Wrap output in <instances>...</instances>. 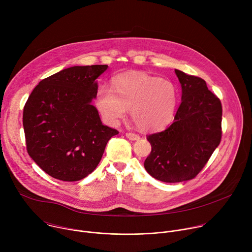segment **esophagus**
Segmentation results:
<instances>
[{
    "label": "esophagus",
    "mask_w": 252,
    "mask_h": 252,
    "mask_svg": "<svg viewBox=\"0 0 252 252\" xmlns=\"http://www.w3.org/2000/svg\"><path fill=\"white\" fill-rule=\"evenodd\" d=\"M126 136L128 139H131V140H137V139H139V135L136 134V133H133V132H126Z\"/></svg>",
    "instance_id": "1"
}]
</instances>
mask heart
Returning <instances> with one entry per match:
<instances>
[{
	"label": "heart",
	"instance_id": "obj_1",
	"mask_svg": "<svg viewBox=\"0 0 252 252\" xmlns=\"http://www.w3.org/2000/svg\"><path fill=\"white\" fill-rule=\"evenodd\" d=\"M113 89L101 86L96 93L95 104L103 120L117 125L130 109L131 119L141 130H158L167 126L174 117L178 91L167 80L145 73L118 77Z\"/></svg>",
	"mask_w": 252,
	"mask_h": 252
}]
</instances>
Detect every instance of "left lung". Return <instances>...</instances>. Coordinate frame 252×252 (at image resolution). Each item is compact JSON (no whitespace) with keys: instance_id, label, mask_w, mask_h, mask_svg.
I'll use <instances>...</instances> for the list:
<instances>
[{"instance_id":"obj_1","label":"left lung","mask_w":252,"mask_h":252,"mask_svg":"<svg viewBox=\"0 0 252 252\" xmlns=\"http://www.w3.org/2000/svg\"><path fill=\"white\" fill-rule=\"evenodd\" d=\"M182 85V103L172 124L162 131L147 135L152 152L146 170L163 183L194 178L221 140L222 106L204 80L175 69Z\"/></svg>"}]
</instances>
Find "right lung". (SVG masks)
I'll list each match as a JSON object with an SVG mask.
<instances>
[{"instance_id": "add662e5", "label": "right lung", "mask_w": 252, "mask_h": 252, "mask_svg": "<svg viewBox=\"0 0 252 252\" xmlns=\"http://www.w3.org/2000/svg\"><path fill=\"white\" fill-rule=\"evenodd\" d=\"M106 64L76 65L44 80L30 94L23 113L27 152L46 173L77 182L92 173L107 141L119 133L103 126L92 104L95 80Z\"/></svg>"}]
</instances>
